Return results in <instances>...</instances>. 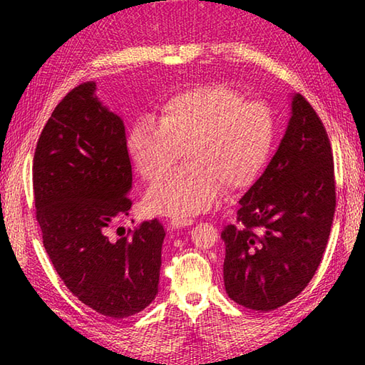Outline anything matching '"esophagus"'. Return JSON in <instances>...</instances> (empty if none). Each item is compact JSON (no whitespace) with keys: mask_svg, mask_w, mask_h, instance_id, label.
Wrapping results in <instances>:
<instances>
[{"mask_svg":"<svg viewBox=\"0 0 365 365\" xmlns=\"http://www.w3.org/2000/svg\"><path fill=\"white\" fill-rule=\"evenodd\" d=\"M192 222H195V220H191V218H173L168 222V226L170 229H180L183 226H191Z\"/></svg>","mask_w":365,"mask_h":365,"instance_id":"esophagus-1","label":"esophagus"}]
</instances>
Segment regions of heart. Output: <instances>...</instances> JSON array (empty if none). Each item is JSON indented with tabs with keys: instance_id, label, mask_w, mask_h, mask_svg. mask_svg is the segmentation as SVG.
<instances>
[{
	"instance_id": "obj_1",
	"label": "heart",
	"mask_w": 365,
	"mask_h": 365,
	"mask_svg": "<svg viewBox=\"0 0 365 365\" xmlns=\"http://www.w3.org/2000/svg\"><path fill=\"white\" fill-rule=\"evenodd\" d=\"M153 122L139 118L127 150L138 174L160 180L185 153L189 165L147 192V207L173 218L210 210L224 187L237 191L260 175L274 145L276 123L268 103L245 100L227 84H200L178 91L158 106Z\"/></svg>"
}]
</instances>
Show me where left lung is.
<instances>
[{"label": "left lung", "instance_id": "8db88e82", "mask_svg": "<svg viewBox=\"0 0 365 365\" xmlns=\"http://www.w3.org/2000/svg\"><path fill=\"white\" fill-rule=\"evenodd\" d=\"M336 212L331 143L319 114L301 94L265 173L240 199L237 222L221 232L224 285L230 299L274 311L311 282Z\"/></svg>", "mask_w": 365, "mask_h": 365}]
</instances>
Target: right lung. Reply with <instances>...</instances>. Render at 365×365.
<instances>
[{
    "instance_id": "1",
    "label": "right lung",
    "mask_w": 365,
    "mask_h": 365,
    "mask_svg": "<svg viewBox=\"0 0 365 365\" xmlns=\"http://www.w3.org/2000/svg\"><path fill=\"white\" fill-rule=\"evenodd\" d=\"M84 83L61 100L36 145L33 188L45 251L66 287L111 319L141 312L158 293L165 229L155 218L111 229L131 208L125 127Z\"/></svg>"
}]
</instances>
